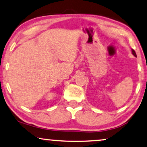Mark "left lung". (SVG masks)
<instances>
[{
  "instance_id": "8db88e82",
  "label": "left lung",
  "mask_w": 147,
  "mask_h": 147,
  "mask_svg": "<svg viewBox=\"0 0 147 147\" xmlns=\"http://www.w3.org/2000/svg\"><path fill=\"white\" fill-rule=\"evenodd\" d=\"M132 54H133V55H134V57H136V52H135V51L133 50V49H132Z\"/></svg>"
}]
</instances>
